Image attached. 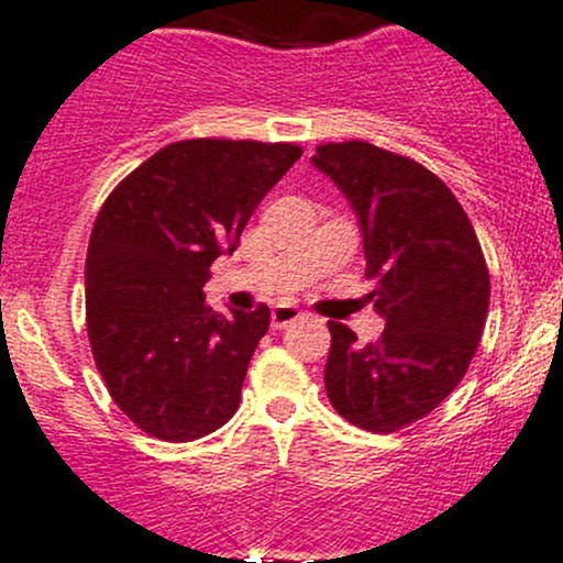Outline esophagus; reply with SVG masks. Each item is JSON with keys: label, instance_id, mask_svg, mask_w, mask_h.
<instances>
[{"label": "esophagus", "instance_id": "esophagus-1", "mask_svg": "<svg viewBox=\"0 0 563 563\" xmlns=\"http://www.w3.org/2000/svg\"><path fill=\"white\" fill-rule=\"evenodd\" d=\"M297 318H302V310H297L294 305H277V308L272 310V327L286 329L288 323H294Z\"/></svg>", "mask_w": 563, "mask_h": 563}]
</instances>
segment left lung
<instances>
[{
	"instance_id": "1",
	"label": "left lung",
	"mask_w": 563,
	"mask_h": 563,
	"mask_svg": "<svg viewBox=\"0 0 563 563\" xmlns=\"http://www.w3.org/2000/svg\"><path fill=\"white\" fill-rule=\"evenodd\" d=\"M313 166L343 190L365 240L367 302L387 327L360 345L329 321L323 384L334 411L371 433L428 417L463 382L485 329L490 275L468 214L422 163L367 141L316 146Z\"/></svg>"
}]
</instances>
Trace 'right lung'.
Segmentation results:
<instances>
[{"label":"right lung","instance_id":"right-lung-1","mask_svg":"<svg viewBox=\"0 0 563 563\" xmlns=\"http://www.w3.org/2000/svg\"><path fill=\"white\" fill-rule=\"evenodd\" d=\"M299 155L297 144L176 141L100 207L87 250L89 345L113 402L144 433L201 439L240 408L269 308L214 313L201 288Z\"/></svg>","mask_w":563,"mask_h":563}]
</instances>
